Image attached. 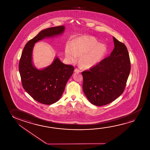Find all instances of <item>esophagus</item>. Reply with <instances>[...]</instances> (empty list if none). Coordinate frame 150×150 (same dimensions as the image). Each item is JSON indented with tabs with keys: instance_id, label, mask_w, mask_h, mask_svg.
<instances>
[{
	"instance_id": "obj_1",
	"label": "esophagus",
	"mask_w": 150,
	"mask_h": 150,
	"mask_svg": "<svg viewBox=\"0 0 150 150\" xmlns=\"http://www.w3.org/2000/svg\"><path fill=\"white\" fill-rule=\"evenodd\" d=\"M74 71H75V72L77 73H79L81 71H80V69H78V68H76V69H75Z\"/></svg>"
}]
</instances>
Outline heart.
Segmentation results:
<instances>
[{"mask_svg":"<svg viewBox=\"0 0 150 150\" xmlns=\"http://www.w3.org/2000/svg\"><path fill=\"white\" fill-rule=\"evenodd\" d=\"M106 52V45L99 43L96 38L91 37L77 38L71 45H67L65 51L67 58L73 63L76 62L78 57L81 55V65L86 67H91L98 64Z\"/></svg>","mask_w":150,"mask_h":150,"instance_id":"1","label":"heart"}]
</instances>
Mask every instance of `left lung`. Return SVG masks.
Listing matches in <instances>:
<instances>
[{
	"label": "left lung",
	"mask_w": 150,
	"mask_h": 150,
	"mask_svg": "<svg viewBox=\"0 0 150 150\" xmlns=\"http://www.w3.org/2000/svg\"><path fill=\"white\" fill-rule=\"evenodd\" d=\"M113 40L115 48L110 55L82 72L83 93L95 106L106 105L120 96L130 74L131 63L127 48L115 37Z\"/></svg>",
	"instance_id": "obj_1"
}]
</instances>
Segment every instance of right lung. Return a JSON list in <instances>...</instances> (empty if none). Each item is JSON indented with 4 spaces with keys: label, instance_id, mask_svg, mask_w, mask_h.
<instances>
[{
    "label": "right lung",
    "instance_id": "add662e5",
    "mask_svg": "<svg viewBox=\"0 0 150 150\" xmlns=\"http://www.w3.org/2000/svg\"><path fill=\"white\" fill-rule=\"evenodd\" d=\"M64 26L49 28L39 32L25 44L19 64L21 83L25 91L40 103L51 105L59 100L74 67L64 64L56 57L53 63L39 70L33 66L32 52L35 43L47 37L61 34Z\"/></svg>",
    "mask_w": 150,
    "mask_h": 150
}]
</instances>
